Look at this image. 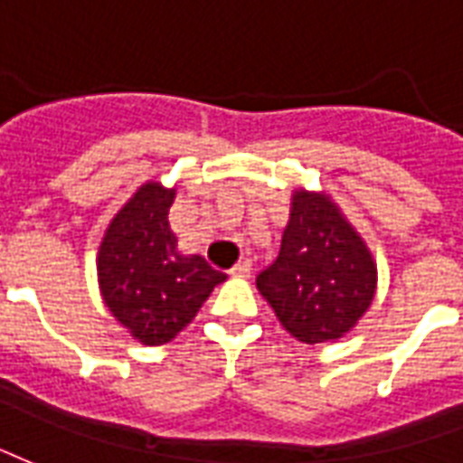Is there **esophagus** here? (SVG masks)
Returning <instances> with one entry per match:
<instances>
[{
  "label": "esophagus",
  "mask_w": 463,
  "mask_h": 463,
  "mask_svg": "<svg viewBox=\"0 0 463 463\" xmlns=\"http://www.w3.org/2000/svg\"><path fill=\"white\" fill-rule=\"evenodd\" d=\"M229 273H232V276H236V279H249V276H251V261H249V259L239 261V264H236Z\"/></svg>",
  "instance_id": "esophagus-1"
}]
</instances>
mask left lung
Segmentation results:
<instances>
[{
	"instance_id": "8db88e82",
	"label": "left lung",
	"mask_w": 463,
	"mask_h": 463,
	"mask_svg": "<svg viewBox=\"0 0 463 463\" xmlns=\"http://www.w3.org/2000/svg\"><path fill=\"white\" fill-rule=\"evenodd\" d=\"M256 288L293 338L316 345L355 328L373 303L377 266L328 194L296 190L281 251Z\"/></svg>"
}]
</instances>
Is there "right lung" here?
I'll return each mask as SVG.
<instances>
[{
	"instance_id": "right-lung-1",
	"label": "right lung",
	"mask_w": 463,
	"mask_h": 463,
	"mask_svg": "<svg viewBox=\"0 0 463 463\" xmlns=\"http://www.w3.org/2000/svg\"><path fill=\"white\" fill-rule=\"evenodd\" d=\"M175 190L147 182L118 212L98 249L108 310L143 345L170 343L227 276L202 256L177 251L170 214Z\"/></svg>"
}]
</instances>
